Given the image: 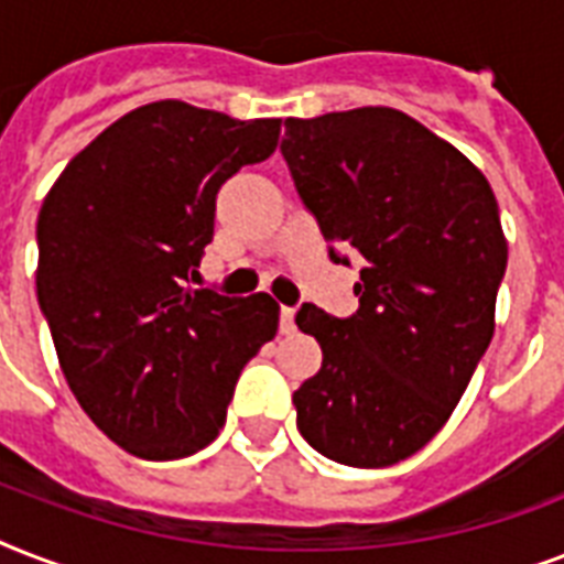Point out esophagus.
I'll list each match as a JSON object with an SVG mask.
<instances>
[{"instance_id": "1", "label": "esophagus", "mask_w": 564, "mask_h": 564, "mask_svg": "<svg viewBox=\"0 0 564 564\" xmlns=\"http://www.w3.org/2000/svg\"><path fill=\"white\" fill-rule=\"evenodd\" d=\"M281 334H295V310L292 307H281Z\"/></svg>"}]
</instances>
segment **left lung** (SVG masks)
Masks as SVG:
<instances>
[{
    "label": "left lung",
    "mask_w": 564,
    "mask_h": 564,
    "mask_svg": "<svg viewBox=\"0 0 564 564\" xmlns=\"http://www.w3.org/2000/svg\"><path fill=\"white\" fill-rule=\"evenodd\" d=\"M281 152L330 246L366 265L348 318L304 304L322 369L292 394L301 436L351 468H386L445 427L495 334L507 237L489 181L394 108L286 119ZM334 263L348 265L336 254Z\"/></svg>",
    "instance_id": "obj_1"
}]
</instances>
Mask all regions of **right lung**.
<instances>
[{
  "label": "right lung",
  "instance_id": "right-lung-1",
  "mask_svg": "<svg viewBox=\"0 0 564 564\" xmlns=\"http://www.w3.org/2000/svg\"><path fill=\"white\" fill-rule=\"evenodd\" d=\"M278 134L281 119L152 101L105 128L43 198L37 301L57 362L93 424L140 459L210 445L242 366L278 334L272 295L189 286L216 193Z\"/></svg>",
  "mask_w": 564,
  "mask_h": 564
}]
</instances>
